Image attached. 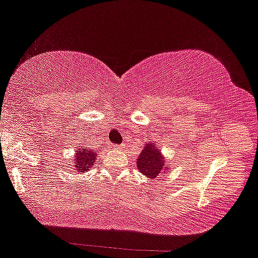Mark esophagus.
Returning <instances> with one entry per match:
<instances>
[{"instance_id":"34e87169","label":"esophagus","mask_w":258,"mask_h":258,"mask_svg":"<svg viewBox=\"0 0 258 258\" xmlns=\"http://www.w3.org/2000/svg\"><path fill=\"white\" fill-rule=\"evenodd\" d=\"M113 149H115V150H124V149H125V145L113 146Z\"/></svg>"}]
</instances>
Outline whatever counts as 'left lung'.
Segmentation results:
<instances>
[{
	"label": "left lung",
	"instance_id": "8db88e82",
	"mask_svg": "<svg viewBox=\"0 0 258 258\" xmlns=\"http://www.w3.org/2000/svg\"><path fill=\"white\" fill-rule=\"evenodd\" d=\"M137 167L140 173L149 178H156L163 174L166 175L171 168L166 165V157H164L159 148L152 141L145 145V149L137 159Z\"/></svg>",
	"mask_w": 258,
	"mask_h": 258
}]
</instances>
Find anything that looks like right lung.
<instances>
[{"label":"right lung","instance_id":"1","mask_svg":"<svg viewBox=\"0 0 258 258\" xmlns=\"http://www.w3.org/2000/svg\"><path fill=\"white\" fill-rule=\"evenodd\" d=\"M97 157L98 149L97 151H94L91 149V148H87L84 146L77 148V150L75 151V160L73 161L76 172L82 174L90 171L94 165L95 160H97Z\"/></svg>","mask_w":258,"mask_h":258}]
</instances>
